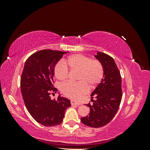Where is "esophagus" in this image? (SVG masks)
<instances>
[{
    "label": "esophagus",
    "instance_id": "34e87169",
    "mask_svg": "<svg viewBox=\"0 0 150 150\" xmlns=\"http://www.w3.org/2000/svg\"><path fill=\"white\" fill-rule=\"evenodd\" d=\"M71 103L72 105H80L81 103L79 101H76L74 100H71Z\"/></svg>",
    "mask_w": 150,
    "mask_h": 150
}]
</instances>
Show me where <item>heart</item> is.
<instances>
[{
  "mask_svg": "<svg viewBox=\"0 0 150 150\" xmlns=\"http://www.w3.org/2000/svg\"><path fill=\"white\" fill-rule=\"evenodd\" d=\"M78 71V82L67 81L61 85L60 90L64 96L71 98H78L89 89H93L101 83L104 76L103 65L98 60H91L82 54H73L66 58L64 62H58L54 67V76L61 81L66 80L69 75V69Z\"/></svg>",
  "mask_w": 150,
  "mask_h": 150,
  "instance_id": "heart-1",
  "label": "heart"
}]
</instances>
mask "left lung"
<instances>
[{"label": "left lung", "instance_id": "obj_1", "mask_svg": "<svg viewBox=\"0 0 150 150\" xmlns=\"http://www.w3.org/2000/svg\"><path fill=\"white\" fill-rule=\"evenodd\" d=\"M94 57L100 61L104 69V76L92 94L93 104H88L90 108L89 115L81 118L86 126L99 128L110 122L118 110L122 98L121 77L113 58L106 54L98 52Z\"/></svg>", "mask_w": 150, "mask_h": 150}]
</instances>
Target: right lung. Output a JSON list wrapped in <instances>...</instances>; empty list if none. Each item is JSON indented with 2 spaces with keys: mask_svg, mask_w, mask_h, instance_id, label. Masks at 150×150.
Instances as JSON below:
<instances>
[{
  "mask_svg": "<svg viewBox=\"0 0 150 150\" xmlns=\"http://www.w3.org/2000/svg\"><path fill=\"white\" fill-rule=\"evenodd\" d=\"M68 52L44 49L35 52L26 60L21 78V89L27 110L39 124L46 126L60 125L66 109L71 106L67 98L56 93L54 88V67L63 54Z\"/></svg>",
  "mask_w": 150,
  "mask_h": 150,
  "instance_id": "add662e5",
  "label": "right lung"
}]
</instances>
